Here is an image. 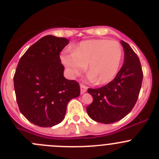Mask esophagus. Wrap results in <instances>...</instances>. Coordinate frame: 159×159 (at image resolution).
Returning <instances> with one entry per match:
<instances>
[{"label":"esophagus","mask_w":159,"mask_h":159,"mask_svg":"<svg viewBox=\"0 0 159 159\" xmlns=\"http://www.w3.org/2000/svg\"><path fill=\"white\" fill-rule=\"evenodd\" d=\"M80 88H81V94H83V93L85 92V91H87V89H88V88L86 87L85 85H84V84H80Z\"/></svg>","instance_id":"34e87169"}]
</instances>
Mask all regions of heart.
<instances>
[{
	"label": "heart",
	"instance_id": "b5f03b06",
	"mask_svg": "<svg viewBox=\"0 0 159 159\" xmlns=\"http://www.w3.org/2000/svg\"><path fill=\"white\" fill-rule=\"evenodd\" d=\"M122 57V47L118 41L97 39L81 41L73 53L63 54L61 61L71 76L78 75L86 67L91 81L102 84L114 79Z\"/></svg>",
	"mask_w": 159,
	"mask_h": 159
}]
</instances>
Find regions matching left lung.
I'll return each instance as SVG.
<instances>
[{
    "mask_svg": "<svg viewBox=\"0 0 159 159\" xmlns=\"http://www.w3.org/2000/svg\"><path fill=\"white\" fill-rule=\"evenodd\" d=\"M124 64L115 78L99 89H89L93 102L86 108L94 121L111 124L122 119L132 110L142 87L143 72L140 60L128 43L121 41Z\"/></svg>",
    "mask_w": 159,
    "mask_h": 159,
    "instance_id": "1",
    "label": "left lung"
}]
</instances>
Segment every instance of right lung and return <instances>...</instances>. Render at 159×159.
<instances>
[{
	"label": "right lung",
	"mask_w": 159,
	"mask_h": 159,
	"mask_svg": "<svg viewBox=\"0 0 159 159\" xmlns=\"http://www.w3.org/2000/svg\"><path fill=\"white\" fill-rule=\"evenodd\" d=\"M68 40L47 35L20 57L14 76L19 110L33 124L52 127L63 121L67 105L80 95L79 84L64 77L60 52Z\"/></svg>",
	"instance_id": "add662e5"
}]
</instances>
